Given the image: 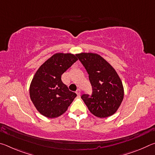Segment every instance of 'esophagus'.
<instances>
[{
  "label": "esophagus",
  "mask_w": 155,
  "mask_h": 155,
  "mask_svg": "<svg viewBox=\"0 0 155 155\" xmlns=\"http://www.w3.org/2000/svg\"><path fill=\"white\" fill-rule=\"evenodd\" d=\"M76 93H77L78 96H79L81 95V90H80V89H78V90L76 91Z\"/></svg>",
  "instance_id": "1"
}]
</instances>
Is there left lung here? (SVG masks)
<instances>
[{
    "mask_svg": "<svg viewBox=\"0 0 155 155\" xmlns=\"http://www.w3.org/2000/svg\"><path fill=\"white\" fill-rule=\"evenodd\" d=\"M89 74L92 94H83L81 98L93 115L107 117L114 114L124 98L122 83L116 71L98 54H76Z\"/></svg>",
    "mask_w": 155,
    "mask_h": 155,
    "instance_id": "left-lung-1",
    "label": "left lung"
}]
</instances>
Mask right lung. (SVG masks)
Instances as JSON below:
<instances>
[{"label": "right lung", "instance_id": "right-lung-1", "mask_svg": "<svg viewBox=\"0 0 155 155\" xmlns=\"http://www.w3.org/2000/svg\"><path fill=\"white\" fill-rule=\"evenodd\" d=\"M77 55L56 53L39 68L31 81L29 93L34 106L49 118L66 111L77 94L70 91L61 81V75L77 61Z\"/></svg>", "mask_w": 155, "mask_h": 155}]
</instances>
